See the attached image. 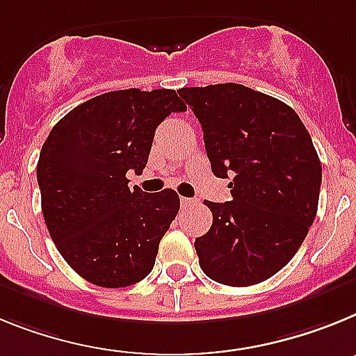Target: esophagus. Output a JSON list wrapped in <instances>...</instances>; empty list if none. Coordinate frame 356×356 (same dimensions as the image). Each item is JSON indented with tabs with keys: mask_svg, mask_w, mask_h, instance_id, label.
I'll return each mask as SVG.
<instances>
[{
	"mask_svg": "<svg viewBox=\"0 0 356 356\" xmlns=\"http://www.w3.org/2000/svg\"><path fill=\"white\" fill-rule=\"evenodd\" d=\"M191 204H195V199H188V197H181V206L182 208H188Z\"/></svg>",
	"mask_w": 356,
	"mask_h": 356,
	"instance_id": "esophagus-1",
	"label": "esophagus"
}]
</instances>
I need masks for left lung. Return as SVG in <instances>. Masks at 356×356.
Masks as SVG:
<instances>
[{
	"label": "left lung",
	"mask_w": 356,
	"mask_h": 356,
	"mask_svg": "<svg viewBox=\"0 0 356 356\" xmlns=\"http://www.w3.org/2000/svg\"><path fill=\"white\" fill-rule=\"evenodd\" d=\"M199 118L213 174L231 179L229 202L211 209L195 240L204 274L251 286L289 264L307 238L319 204L323 166L307 127L277 98L242 84L182 88Z\"/></svg>",
	"instance_id": "left-lung-1"
}]
</instances>
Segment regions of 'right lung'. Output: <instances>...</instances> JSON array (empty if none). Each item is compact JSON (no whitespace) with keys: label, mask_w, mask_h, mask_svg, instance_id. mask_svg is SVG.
<instances>
[{"label":"right lung","mask_w":356,"mask_h":356,"mask_svg":"<svg viewBox=\"0 0 356 356\" xmlns=\"http://www.w3.org/2000/svg\"><path fill=\"white\" fill-rule=\"evenodd\" d=\"M186 105L174 89H123L80 104L51 129L37 163L49 236L92 285L122 289L150 274L179 211L174 190L129 188L147 166L156 127Z\"/></svg>","instance_id":"right-lung-1"}]
</instances>
